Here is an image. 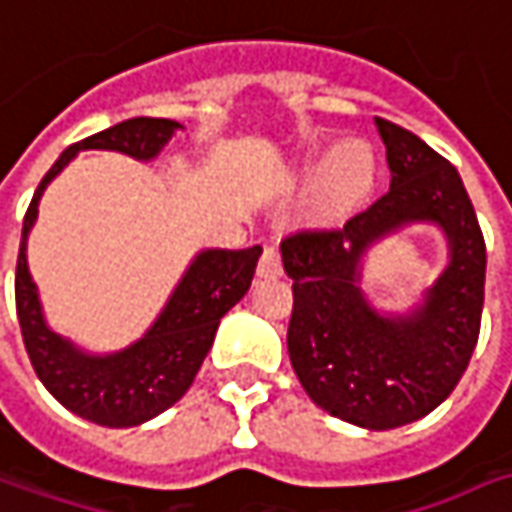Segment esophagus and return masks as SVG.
<instances>
[{"mask_svg":"<svg viewBox=\"0 0 512 512\" xmlns=\"http://www.w3.org/2000/svg\"><path fill=\"white\" fill-rule=\"evenodd\" d=\"M257 275H260V278H280V275H283V263H280L278 246H266V249H263L260 263H257Z\"/></svg>","mask_w":512,"mask_h":512,"instance_id":"1","label":"esophagus"}]
</instances>
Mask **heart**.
<instances>
[{"mask_svg": "<svg viewBox=\"0 0 512 512\" xmlns=\"http://www.w3.org/2000/svg\"><path fill=\"white\" fill-rule=\"evenodd\" d=\"M375 160L372 148L361 140L335 145L315 174V206L323 217H341L355 209L372 189Z\"/></svg>", "mask_w": 512, "mask_h": 512, "instance_id": "1", "label": "heart"}]
</instances>
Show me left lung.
I'll return each mask as SVG.
<instances>
[{
	"label": "left lung",
	"instance_id": "8db88e82",
	"mask_svg": "<svg viewBox=\"0 0 512 512\" xmlns=\"http://www.w3.org/2000/svg\"><path fill=\"white\" fill-rule=\"evenodd\" d=\"M389 191L341 229H300L280 243L292 278L286 346L306 395L364 430H395L433 412L476 349L487 249L458 171L401 125L375 117ZM410 222L448 234L451 263L407 316H381L360 289V260Z\"/></svg>",
	"mask_w": 512,
	"mask_h": 512
}]
</instances>
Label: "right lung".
<instances>
[{"label": "right lung", "instance_id": "right-lung-1", "mask_svg": "<svg viewBox=\"0 0 512 512\" xmlns=\"http://www.w3.org/2000/svg\"><path fill=\"white\" fill-rule=\"evenodd\" d=\"M183 128L174 120L134 117L111 125L94 137L68 145L42 177L22 220V243L16 260V315L28 358L45 389L65 410L100 427H137L174 407L209 355L220 318L243 298L255 278L260 246L249 249H203L140 341L120 352L91 355L45 323L36 283L28 272V234L39 214V197L79 151L102 148L134 160H154L171 134Z\"/></svg>", "mask_w": 512, "mask_h": 512}]
</instances>
